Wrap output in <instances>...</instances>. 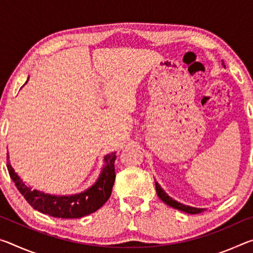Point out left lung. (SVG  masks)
Here are the masks:
<instances>
[{
    "label": "left lung",
    "mask_w": 253,
    "mask_h": 253,
    "mask_svg": "<svg viewBox=\"0 0 253 253\" xmlns=\"http://www.w3.org/2000/svg\"><path fill=\"white\" fill-rule=\"evenodd\" d=\"M223 66H224V62H223ZM155 186H156V192H157L158 198H160L165 204L169 205V207H172L174 209H177V210H179V211H183V212L188 213V214H199V213L204 211V209L187 207V205L178 203L177 201H175L172 198H169V196L165 193V191L163 190V188L160 186V184H158L157 182H155Z\"/></svg>",
    "instance_id": "1"
}]
</instances>
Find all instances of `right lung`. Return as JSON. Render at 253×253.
I'll use <instances>...</instances> for the list:
<instances>
[{
  "instance_id": "right-lung-1",
  "label": "right lung",
  "mask_w": 253,
  "mask_h": 253,
  "mask_svg": "<svg viewBox=\"0 0 253 253\" xmlns=\"http://www.w3.org/2000/svg\"><path fill=\"white\" fill-rule=\"evenodd\" d=\"M28 81V80H27ZM8 157V156H7ZM116 153L108 154L104 158V166L99 178L84 193L70 196H55L43 192L31 190L14 172L7 158V170L16 188L34 210L60 219H78L96 212L110 198L115 177V160Z\"/></svg>"
}]
</instances>
